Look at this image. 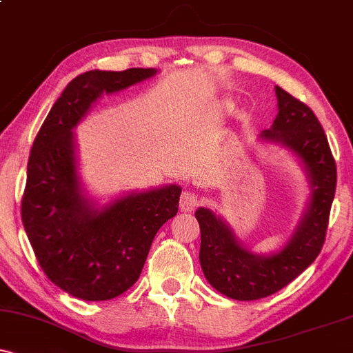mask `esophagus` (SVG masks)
<instances>
[{"label": "esophagus", "instance_id": "1", "mask_svg": "<svg viewBox=\"0 0 353 353\" xmlns=\"http://www.w3.org/2000/svg\"><path fill=\"white\" fill-rule=\"evenodd\" d=\"M199 205V197L194 190H184L181 196V210L182 212H192Z\"/></svg>", "mask_w": 353, "mask_h": 353}]
</instances>
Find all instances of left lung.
Listing matches in <instances>:
<instances>
[{
	"instance_id": "8db88e82",
	"label": "left lung",
	"mask_w": 353,
	"mask_h": 353,
	"mask_svg": "<svg viewBox=\"0 0 353 353\" xmlns=\"http://www.w3.org/2000/svg\"><path fill=\"white\" fill-rule=\"evenodd\" d=\"M275 94L279 114L261 137L290 149L302 161L312 188L309 208L292 239L279 252L252 254L212 210H196L202 272L214 289L236 301H257L275 294L317 259L325 242L337 185V165L317 116L282 88L275 86Z\"/></svg>"
}]
</instances>
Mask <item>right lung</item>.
Masks as SVG:
<instances>
[{
  "label": "right lung",
  "mask_w": 353,
  "mask_h": 353,
  "mask_svg": "<svg viewBox=\"0 0 353 353\" xmlns=\"http://www.w3.org/2000/svg\"><path fill=\"white\" fill-rule=\"evenodd\" d=\"M152 68L88 71L61 92L28 161L21 219L39 265L52 283L83 301H109L139 279L154 236L179 208L176 184L132 192L103 209L84 196L72 128L103 92L156 74Z\"/></svg>",
  "instance_id": "add662e5"
}]
</instances>
